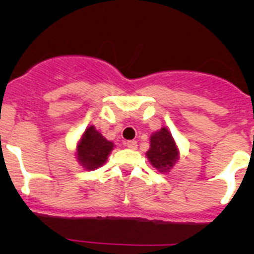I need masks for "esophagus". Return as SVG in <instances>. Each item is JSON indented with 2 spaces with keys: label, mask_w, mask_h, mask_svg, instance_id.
Returning a JSON list of instances; mask_svg holds the SVG:
<instances>
[{
  "label": "esophagus",
  "mask_w": 254,
  "mask_h": 254,
  "mask_svg": "<svg viewBox=\"0 0 254 254\" xmlns=\"http://www.w3.org/2000/svg\"><path fill=\"white\" fill-rule=\"evenodd\" d=\"M125 146H127V148H130V150H136L137 142L134 141V140H129V141L125 142Z\"/></svg>",
  "instance_id": "esophagus-1"
}]
</instances>
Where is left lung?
Here are the masks:
<instances>
[{
	"instance_id": "obj_1",
	"label": "left lung",
	"mask_w": 254,
	"mask_h": 254,
	"mask_svg": "<svg viewBox=\"0 0 254 254\" xmlns=\"http://www.w3.org/2000/svg\"><path fill=\"white\" fill-rule=\"evenodd\" d=\"M151 165L160 172H170L179 158L178 146L166 127L153 132L150 137V148L146 152Z\"/></svg>"
}]
</instances>
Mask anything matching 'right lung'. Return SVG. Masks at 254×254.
Here are the masks:
<instances>
[{
	"instance_id": "right-lung-1",
	"label": "right lung",
	"mask_w": 254,
	"mask_h": 254,
	"mask_svg": "<svg viewBox=\"0 0 254 254\" xmlns=\"http://www.w3.org/2000/svg\"><path fill=\"white\" fill-rule=\"evenodd\" d=\"M113 148L114 143L108 141L101 132L97 131L94 125H89L81 135L76 146L79 165L88 171L102 167L108 160Z\"/></svg>"
}]
</instances>
